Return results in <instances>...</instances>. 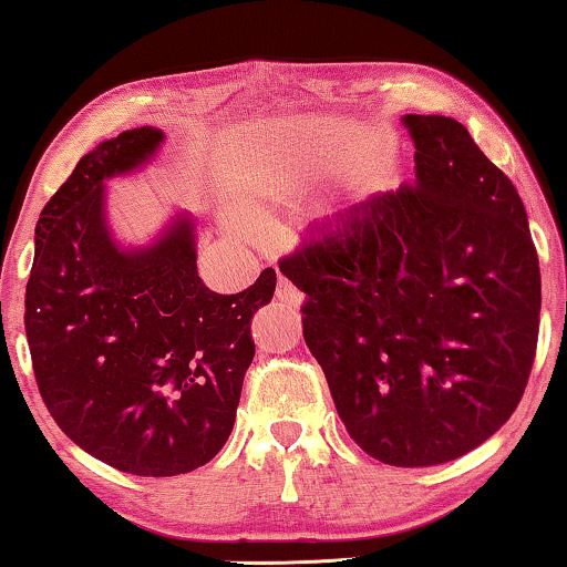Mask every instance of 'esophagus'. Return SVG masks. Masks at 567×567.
I'll use <instances>...</instances> for the list:
<instances>
[{
  "label": "esophagus",
  "mask_w": 567,
  "mask_h": 567,
  "mask_svg": "<svg viewBox=\"0 0 567 567\" xmlns=\"http://www.w3.org/2000/svg\"><path fill=\"white\" fill-rule=\"evenodd\" d=\"M276 297L286 301V305H301V299H305V293H301L297 286H293L289 278L278 276V284H276Z\"/></svg>",
  "instance_id": "1"
}]
</instances>
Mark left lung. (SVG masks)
Instances as JSON below:
<instances>
[{
	"mask_svg": "<svg viewBox=\"0 0 567 567\" xmlns=\"http://www.w3.org/2000/svg\"><path fill=\"white\" fill-rule=\"evenodd\" d=\"M415 181L307 231L278 262L346 431L392 467L472 452L537 353V247L514 183L446 115H405Z\"/></svg>",
	"mask_w": 567,
	"mask_h": 567,
	"instance_id": "1",
	"label": "left lung"
}]
</instances>
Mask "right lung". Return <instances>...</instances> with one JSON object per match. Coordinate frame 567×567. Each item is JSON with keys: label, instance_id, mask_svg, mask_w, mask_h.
I'll use <instances>...</instances> for the list:
<instances>
[{"label": "right lung", "instance_id": "add662e5", "mask_svg": "<svg viewBox=\"0 0 567 567\" xmlns=\"http://www.w3.org/2000/svg\"><path fill=\"white\" fill-rule=\"evenodd\" d=\"M165 134L142 126L76 162L35 224L25 336L41 398L76 446L138 477L212 462L237 417L252 363V315L276 270L250 289L200 281L196 235L177 214L152 245L123 250L105 219V181L138 169Z\"/></svg>", "mask_w": 567, "mask_h": 567}]
</instances>
